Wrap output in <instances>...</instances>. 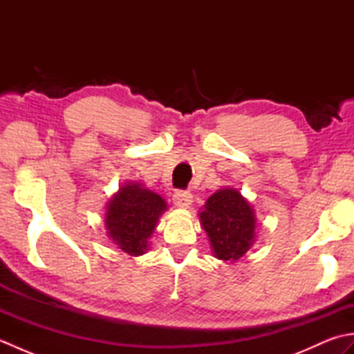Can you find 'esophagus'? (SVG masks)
<instances>
[{"mask_svg":"<svg viewBox=\"0 0 354 354\" xmlns=\"http://www.w3.org/2000/svg\"><path fill=\"white\" fill-rule=\"evenodd\" d=\"M193 202V194L190 192L179 190L173 194V204L178 208H189Z\"/></svg>","mask_w":354,"mask_h":354,"instance_id":"esophagus-1","label":"esophagus"}]
</instances>
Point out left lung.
Returning <instances> with one entry per match:
<instances>
[{
	"label": "left lung",
	"mask_w": 354,
	"mask_h": 354,
	"mask_svg": "<svg viewBox=\"0 0 354 354\" xmlns=\"http://www.w3.org/2000/svg\"><path fill=\"white\" fill-rule=\"evenodd\" d=\"M199 212L216 259L234 263L251 250L257 237L255 209L234 187H222L207 199Z\"/></svg>",
	"instance_id": "8db88e82"
}]
</instances>
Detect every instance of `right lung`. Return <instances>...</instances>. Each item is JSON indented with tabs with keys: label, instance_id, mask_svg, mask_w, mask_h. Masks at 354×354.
Wrapping results in <instances>:
<instances>
[{
	"label": "right lung",
	"instance_id": "obj_1",
	"mask_svg": "<svg viewBox=\"0 0 354 354\" xmlns=\"http://www.w3.org/2000/svg\"><path fill=\"white\" fill-rule=\"evenodd\" d=\"M167 208L160 194L145 184L126 181L108 201L104 230L120 251L138 257L149 251V239Z\"/></svg>",
	"mask_w": 354,
	"mask_h": 354
}]
</instances>
